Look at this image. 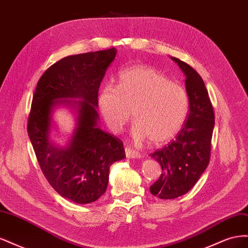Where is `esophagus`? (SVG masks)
<instances>
[{
	"instance_id": "obj_1",
	"label": "esophagus",
	"mask_w": 248,
	"mask_h": 248,
	"mask_svg": "<svg viewBox=\"0 0 248 248\" xmlns=\"http://www.w3.org/2000/svg\"><path fill=\"white\" fill-rule=\"evenodd\" d=\"M125 154L127 158H140V154L138 151L128 147L125 148Z\"/></svg>"
}]
</instances>
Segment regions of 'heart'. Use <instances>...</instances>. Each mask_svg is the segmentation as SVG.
Returning a JSON list of instances; mask_svg holds the SVG:
<instances>
[{
  "mask_svg": "<svg viewBox=\"0 0 248 248\" xmlns=\"http://www.w3.org/2000/svg\"><path fill=\"white\" fill-rule=\"evenodd\" d=\"M101 115L112 132H120L131 118L136 122L132 136L148 139L158 146L174 139L182 129L189 111L185 89L149 66H131L120 72L117 88L100 92Z\"/></svg>",
  "mask_w": 248,
  "mask_h": 248,
  "instance_id": "heart-1",
  "label": "heart"
}]
</instances>
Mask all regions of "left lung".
<instances>
[{"label": "left lung", "instance_id": "8db88e82", "mask_svg": "<svg viewBox=\"0 0 248 248\" xmlns=\"http://www.w3.org/2000/svg\"><path fill=\"white\" fill-rule=\"evenodd\" d=\"M185 74L189 112L182 129L168 146L150 154L161 166V176L150 186L153 196L171 200L188 192L207 169L211 152L214 111L205 82L191 66L170 57Z\"/></svg>", "mask_w": 248, "mask_h": 248}]
</instances>
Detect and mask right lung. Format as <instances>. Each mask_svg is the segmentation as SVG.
Here are the masks:
<instances>
[{"label": "right lung", "instance_id": "obj_1", "mask_svg": "<svg viewBox=\"0 0 248 248\" xmlns=\"http://www.w3.org/2000/svg\"><path fill=\"white\" fill-rule=\"evenodd\" d=\"M116 54L112 47L65 57L42 74L33 96L28 134L40 169L60 196L78 204L98 200L107 190L110 166L125 157L120 139L97 126L99 86ZM59 105L77 114L65 147L49 140L51 114Z\"/></svg>", "mask_w": 248, "mask_h": 248}]
</instances>
